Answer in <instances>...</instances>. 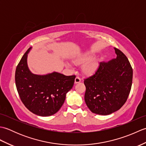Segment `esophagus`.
Wrapping results in <instances>:
<instances>
[{"instance_id": "34e87169", "label": "esophagus", "mask_w": 146, "mask_h": 146, "mask_svg": "<svg viewBox=\"0 0 146 146\" xmlns=\"http://www.w3.org/2000/svg\"><path fill=\"white\" fill-rule=\"evenodd\" d=\"M81 82V78L78 76H76L75 79V83H78Z\"/></svg>"}]
</instances>
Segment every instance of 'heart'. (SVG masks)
I'll list each match as a JSON object with an SVG mask.
<instances>
[{
    "instance_id": "1",
    "label": "heart",
    "mask_w": 146,
    "mask_h": 146,
    "mask_svg": "<svg viewBox=\"0 0 146 146\" xmlns=\"http://www.w3.org/2000/svg\"><path fill=\"white\" fill-rule=\"evenodd\" d=\"M73 63L78 65L86 62L82 67V71L85 75H92L95 72L97 69L98 63L95 59H92V56L89 54H83L78 57L73 58L72 60Z\"/></svg>"
}]
</instances>
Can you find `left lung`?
Masks as SVG:
<instances>
[{
	"instance_id": "obj_1",
	"label": "left lung",
	"mask_w": 146,
	"mask_h": 146,
	"mask_svg": "<svg viewBox=\"0 0 146 146\" xmlns=\"http://www.w3.org/2000/svg\"><path fill=\"white\" fill-rule=\"evenodd\" d=\"M114 49L117 58L100 62L94 75L84 80L85 103L96 114L107 115L119 110L131 92L132 66L126 56Z\"/></svg>"
}]
</instances>
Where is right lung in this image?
I'll list each match as a JSON object with an SVG mask.
<instances>
[{"label":"right lung","instance_id":"right-lung-1","mask_svg":"<svg viewBox=\"0 0 146 146\" xmlns=\"http://www.w3.org/2000/svg\"><path fill=\"white\" fill-rule=\"evenodd\" d=\"M29 48L17 66L15 81L22 102L29 111L42 117L56 113L64 104L66 95L72 88L75 75L65 76L58 72L38 75L27 66Z\"/></svg>","mask_w":146,"mask_h":146}]
</instances>
